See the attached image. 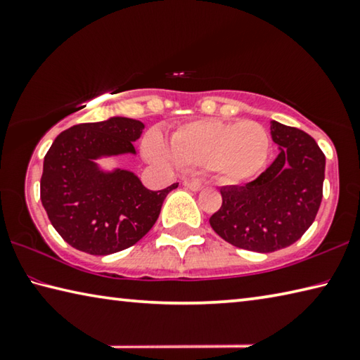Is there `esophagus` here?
<instances>
[{
	"label": "esophagus",
	"instance_id": "esophagus-1",
	"mask_svg": "<svg viewBox=\"0 0 360 360\" xmlns=\"http://www.w3.org/2000/svg\"><path fill=\"white\" fill-rule=\"evenodd\" d=\"M182 184H184L187 188H191V191H193V192H198V191H202V188H203V182L202 181L186 179L184 182H182Z\"/></svg>",
	"mask_w": 360,
	"mask_h": 360
}]
</instances>
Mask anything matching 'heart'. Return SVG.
<instances>
[{
    "label": "heart",
    "instance_id": "b5f03b06",
    "mask_svg": "<svg viewBox=\"0 0 360 360\" xmlns=\"http://www.w3.org/2000/svg\"><path fill=\"white\" fill-rule=\"evenodd\" d=\"M144 148L152 162L186 169L206 168L225 184H241L264 168L270 135L254 120L202 119L178 127L169 148L158 135H149Z\"/></svg>",
    "mask_w": 360,
    "mask_h": 360
}]
</instances>
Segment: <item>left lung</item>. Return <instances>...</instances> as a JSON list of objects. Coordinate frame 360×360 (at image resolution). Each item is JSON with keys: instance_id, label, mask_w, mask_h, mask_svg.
Returning <instances> with one entry per match:
<instances>
[{"instance_id": "1", "label": "left lung", "mask_w": 360, "mask_h": 360, "mask_svg": "<svg viewBox=\"0 0 360 360\" xmlns=\"http://www.w3.org/2000/svg\"><path fill=\"white\" fill-rule=\"evenodd\" d=\"M279 154L246 186L222 187V206L210 217L212 230L230 245L275 252L294 245L318 214L326 155L318 143L295 127L271 120Z\"/></svg>"}]
</instances>
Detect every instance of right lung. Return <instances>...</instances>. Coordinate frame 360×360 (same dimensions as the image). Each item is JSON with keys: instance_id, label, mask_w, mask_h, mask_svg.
Instances as JSON below:
<instances>
[{"instance_id": "add662e5", "label": "right lung", "mask_w": 360, "mask_h": 360, "mask_svg": "<svg viewBox=\"0 0 360 360\" xmlns=\"http://www.w3.org/2000/svg\"><path fill=\"white\" fill-rule=\"evenodd\" d=\"M143 129V122L127 117L79 124L60 133L47 150L41 202L70 246L92 255L114 254L135 245L155 224L163 200L178 182L154 192L131 172L105 173L94 162L135 154L133 141Z\"/></svg>"}]
</instances>
